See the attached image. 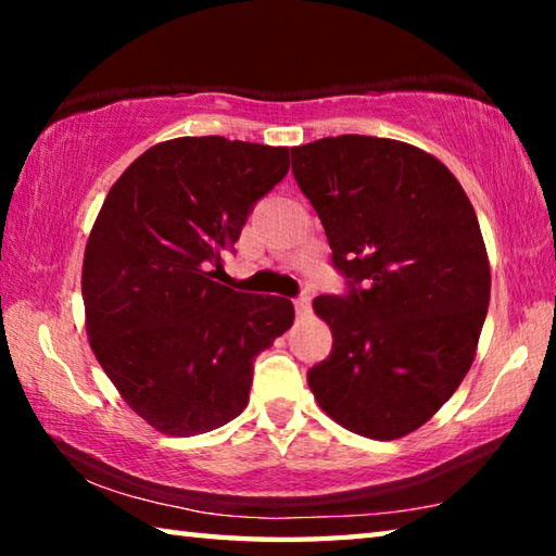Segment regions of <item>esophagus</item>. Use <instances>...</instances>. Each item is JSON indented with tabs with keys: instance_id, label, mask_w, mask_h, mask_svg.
I'll use <instances>...</instances> for the list:
<instances>
[{
	"instance_id": "esophagus-1",
	"label": "esophagus",
	"mask_w": 556,
	"mask_h": 556,
	"mask_svg": "<svg viewBox=\"0 0 556 556\" xmlns=\"http://www.w3.org/2000/svg\"><path fill=\"white\" fill-rule=\"evenodd\" d=\"M294 306H296V314L299 316H306L312 312V291H304V294L294 299Z\"/></svg>"
}]
</instances>
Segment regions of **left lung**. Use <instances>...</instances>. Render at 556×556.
Segmentation results:
<instances>
[{
	"mask_svg": "<svg viewBox=\"0 0 556 556\" xmlns=\"http://www.w3.org/2000/svg\"><path fill=\"white\" fill-rule=\"evenodd\" d=\"M291 172L345 279L314 299L333 348L308 388L348 431L400 439L473 363L491 301L473 205L439 159L394 139L324 137L291 149Z\"/></svg>",
	"mask_w": 556,
	"mask_h": 556,
	"instance_id": "obj_1",
	"label": "left lung"
}]
</instances>
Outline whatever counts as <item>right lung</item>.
<instances>
[{
    "label": "right lung",
    "mask_w": 556,
    "mask_h": 556,
    "mask_svg": "<svg viewBox=\"0 0 556 556\" xmlns=\"http://www.w3.org/2000/svg\"><path fill=\"white\" fill-rule=\"evenodd\" d=\"M289 172V149L178 137L110 188L83 260L90 348L139 417L205 434L248 407L255 357L294 324L281 296L215 281L223 252Z\"/></svg>",
    "instance_id": "obj_1"
}]
</instances>
